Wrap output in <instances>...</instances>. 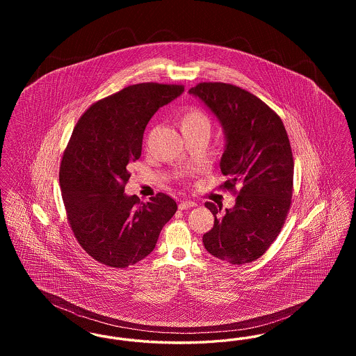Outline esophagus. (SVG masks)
<instances>
[{"instance_id":"esophagus-1","label":"esophagus","mask_w":356,"mask_h":356,"mask_svg":"<svg viewBox=\"0 0 356 356\" xmlns=\"http://www.w3.org/2000/svg\"><path fill=\"white\" fill-rule=\"evenodd\" d=\"M197 203H195V202H191V200H184V202H181V203L179 204V209H188V208H193V207H196Z\"/></svg>"}]
</instances>
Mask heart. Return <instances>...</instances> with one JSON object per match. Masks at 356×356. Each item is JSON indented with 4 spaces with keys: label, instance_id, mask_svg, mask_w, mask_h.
Returning <instances> with one entry per match:
<instances>
[{
    "label": "heart",
    "instance_id": "obj_1",
    "mask_svg": "<svg viewBox=\"0 0 356 356\" xmlns=\"http://www.w3.org/2000/svg\"><path fill=\"white\" fill-rule=\"evenodd\" d=\"M179 125H180L183 135L195 134V132L209 134L212 121H211V118L200 108L191 106V108H186V111L183 112V115L180 116Z\"/></svg>",
    "mask_w": 356,
    "mask_h": 356
}]
</instances>
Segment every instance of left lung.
Wrapping results in <instances>:
<instances>
[{"label": "left lung", "mask_w": 356, "mask_h": 356, "mask_svg": "<svg viewBox=\"0 0 356 356\" xmlns=\"http://www.w3.org/2000/svg\"><path fill=\"white\" fill-rule=\"evenodd\" d=\"M211 109L224 129L227 144L220 186L237 195L232 209L205 203L215 222L204 234L205 250L240 266L254 261L280 234L291 208L293 159L287 131L271 108L236 85L200 83L189 89Z\"/></svg>", "instance_id": "1"}]
</instances>
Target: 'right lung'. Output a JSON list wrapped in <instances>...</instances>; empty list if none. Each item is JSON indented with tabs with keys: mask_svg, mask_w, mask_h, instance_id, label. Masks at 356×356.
I'll return each mask as SVG.
<instances>
[{
	"mask_svg": "<svg viewBox=\"0 0 356 356\" xmlns=\"http://www.w3.org/2000/svg\"><path fill=\"white\" fill-rule=\"evenodd\" d=\"M183 92L184 85H129L92 104L72 132L58 175L63 200L79 244L102 264L125 268L147 257L177 211L165 193L141 203L124 188L148 121Z\"/></svg>",
	"mask_w": 356,
	"mask_h": 356,
	"instance_id": "add662e5",
	"label": "right lung"
}]
</instances>
